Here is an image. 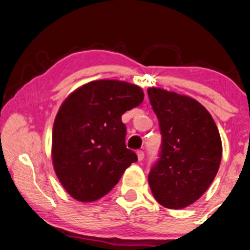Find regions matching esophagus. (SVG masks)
<instances>
[{"label": "esophagus", "instance_id": "obj_1", "mask_svg": "<svg viewBox=\"0 0 250 250\" xmlns=\"http://www.w3.org/2000/svg\"><path fill=\"white\" fill-rule=\"evenodd\" d=\"M137 159H139V161H142L144 159V152L142 150L137 151Z\"/></svg>", "mask_w": 250, "mask_h": 250}]
</instances>
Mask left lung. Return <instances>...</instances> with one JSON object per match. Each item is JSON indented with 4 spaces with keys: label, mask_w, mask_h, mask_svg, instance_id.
<instances>
[{
    "label": "left lung",
    "mask_w": 250,
    "mask_h": 250,
    "mask_svg": "<svg viewBox=\"0 0 250 250\" xmlns=\"http://www.w3.org/2000/svg\"><path fill=\"white\" fill-rule=\"evenodd\" d=\"M147 95L162 139L149 185L165 208H183L197 201L215 178L221 137L211 115L196 100L159 88H150Z\"/></svg>",
    "instance_id": "8db88e82"
}]
</instances>
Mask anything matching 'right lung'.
I'll use <instances>...</instances> for the list:
<instances>
[{"label": "right lung", "mask_w": 250, "mask_h": 250, "mask_svg": "<svg viewBox=\"0 0 250 250\" xmlns=\"http://www.w3.org/2000/svg\"><path fill=\"white\" fill-rule=\"evenodd\" d=\"M143 98L140 86L99 80L75 90L61 106L53 128V165L75 200H99L137 161L135 152L126 147L122 115Z\"/></svg>", "instance_id": "obj_1"}]
</instances>
